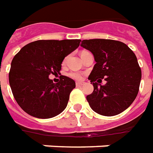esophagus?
I'll list each match as a JSON object with an SVG mask.
<instances>
[{"label":"esophagus","instance_id":"1","mask_svg":"<svg viewBox=\"0 0 153 153\" xmlns=\"http://www.w3.org/2000/svg\"><path fill=\"white\" fill-rule=\"evenodd\" d=\"M84 85V82H80V81L76 82V86H81V85Z\"/></svg>","mask_w":153,"mask_h":153}]
</instances>
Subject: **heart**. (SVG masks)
<instances>
[{"instance_id": "obj_1", "label": "heart", "mask_w": 153, "mask_h": 153, "mask_svg": "<svg viewBox=\"0 0 153 153\" xmlns=\"http://www.w3.org/2000/svg\"><path fill=\"white\" fill-rule=\"evenodd\" d=\"M66 59L63 61V63H65ZM69 76L72 79H75V80H81V74L80 72H71V73H69Z\"/></svg>"}]
</instances>
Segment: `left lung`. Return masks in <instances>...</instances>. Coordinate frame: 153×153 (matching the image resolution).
Returning <instances> with one entry per match:
<instances>
[{
	"label": "left lung",
	"instance_id": "1",
	"mask_svg": "<svg viewBox=\"0 0 153 153\" xmlns=\"http://www.w3.org/2000/svg\"><path fill=\"white\" fill-rule=\"evenodd\" d=\"M81 46L90 51L96 62L88 78L94 86L86 96L90 107L106 117L124 112L135 100L141 81L135 54L125 43L114 40H83Z\"/></svg>",
	"mask_w": 153,
	"mask_h": 153
}]
</instances>
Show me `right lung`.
I'll use <instances>...</instances> for the list:
<instances>
[{
	"mask_svg": "<svg viewBox=\"0 0 153 153\" xmlns=\"http://www.w3.org/2000/svg\"><path fill=\"white\" fill-rule=\"evenodd\" d=\"M81 40H40L23 46L11 62L9 81L14 99L23 111L41 119L56 117L66 108L76 87L72 78L60 76L53 83L49 78L59 73L66 56L77 49Z\"/></svg>",
	"mask_w": 153,
	"mask_h": 153,
	"instance_id": "right-lung-1",
	"label": "right lung"
}]
</instances>
